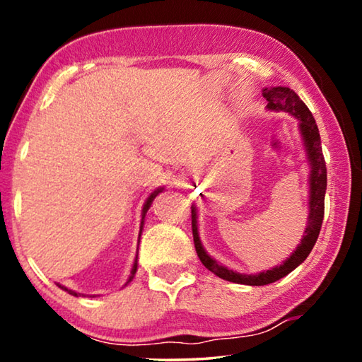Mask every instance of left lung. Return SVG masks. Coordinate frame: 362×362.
Masks as SVG:
<instances>
[{"instance_id":"obj_1","label":"left lung","mask_w":362,"mask_h":362,"mask_svg":"<svg viewBox=\"0 0 362 362\" xmlns=\"http://www.w3.org/2000/svg\"><path fill=\"white\" fill-rule=\"evenodd\" d=\"M263 97L267 99V108L273 110V112H286L297 118L300 134H302L306 156L310 161V216H308V225L305 228V235L302 238V243L298 244L297 249L293 250L289 259H286L284 263L279 267H274L267 272H262L259 274H243L236 273L233 269H228L223 265H220L217 260L206 252L203 244H201L199 235H198V222H196V207H192V230H193V241L194 249L198 254L199 260L203 265L217 274L218 278L230 283L236 284H247V286H265L269 283H274L286 274H289L292 269H296L300 263H302L308 254L313 249L315 243L320 236L322 218H324V196H326V187H327V169L326 161H324L322 148H321V137L320 131H317L316 121L313 115L305 105L303 100L293 93L289 88H283V86H276V88H265L262 90Z\"/></svg>"}]
</instances>
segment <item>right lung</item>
<instances>
[{
    "mask_svg": "<svg viewBox=\"0 0 362 362\" xmlns=\"http://www.w3.org/2000/svg\"><path fill=\"white\" fill-rule=\"evenodd\" d=\"M163 192V188H158L156 192H153L150 196H148V199H146V203L144 204V209H142V222H140V233H142V228H144V220H145V216H146V211L150 209V206H151V203H153V199L156 198V194L158 193H161ZM139 240H140V235H139ZM137 250H139V247H137ZM136 272H137V257H136V262H134V265H132V269H131V276H129V281L134 278V274H136ZM129 281H127V283H129ZM60 289H64V291H66L69 293H71V296H75V297H78V296H81V293H78V292H75V291H70V289H66V287H64V286H60V284H57Z\"/></svg>",
    "mask_w": 362,
    "mask_h": 362,
    "instance_id": "obj_1",
    "label": "right lung"
}]
</instances>
